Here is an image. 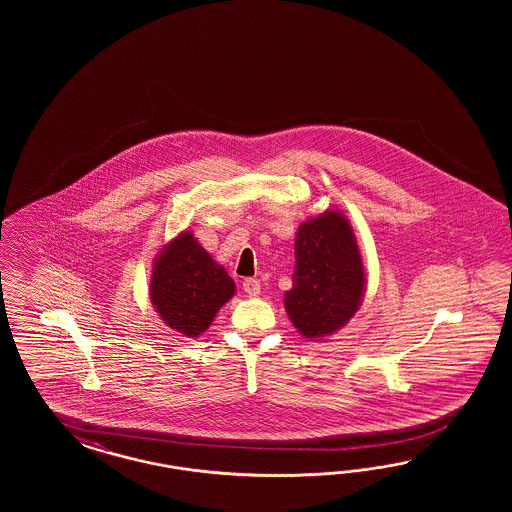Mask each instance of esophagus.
<instances>
[{
	"instance_id": "34e87169",
	"label": "esophagus",
	"mask_w": 512,
	"mask_h": 512,
	"mask_svg": "<svg viewBox=\"0 0 512 512\" xmlns=\"http://www.w3.org/2000/svg\"><path fill=\"white\" fill-rule=\"evenodd\" d=\"M242 289H244V293H248L249 296H257L261 293V283H259V279L246 278L242 281Z\"/></svg>"
}]
</instances>
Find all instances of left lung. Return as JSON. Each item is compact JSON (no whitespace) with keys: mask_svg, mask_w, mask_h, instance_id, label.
Wrapping results in <instances>:
<instances>
[{"mask_svg":"<svg viewBox=\"0 0 512 512\" xmlns=\"http://www.w3.org/2000/svg\"><path fill=\"white\" fill-rule=\"evenodd\" d=\"M295 261L285 310L302 336L317 340L345 325L364 293V268L349 223L336 212L302 223Z\"/></svg>","mask_w":512,"mask_h":512,"instance_id":"1","label":"left lung"}]
</instances>
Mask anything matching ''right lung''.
Segmentation results:
<instances>
[{"mask_svg": "<svg viewBox=\"0 0 512 512\" xmlns=\"http://www.w3.org/2000/svg\"><path fill=\"white\" fill-rule=\"evenodd\" d=\"M234 295V281L189 233L165 249L152 274V302L167 325L199 336Z\"/></svg>", "mask_w": 512, "mask_h": 512, "instance_id": "obj_1", "label": "right lung"}]
</instances>
